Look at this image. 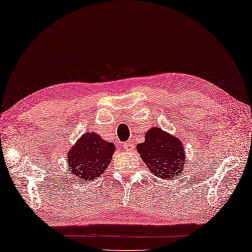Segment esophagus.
<instances>
[{"label": "esophagus", "instance_id": "1", "mask_svg": "<svg viewBox=\"0 0 252 252\" xmlns=\"http://www.w3.org/2000/svg\"><path fill=\"white\" fill-rule=\"evenodd\" d=\"M124 148H125L126 151H128V152H129V151H132V150H133V144H132L130 141H127V142L124 144Z\"/></svg>", "mask_w": 252, "mask_h": 252}]
</instances>
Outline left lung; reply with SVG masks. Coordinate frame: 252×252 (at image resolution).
Segmentation results:
<instances>
[{
    "label": "left lung",
    "mask_w": 252,
    "mask_h": 252,
    "mask_svg": "<svg viewBox=\"0 0 252 252\" xmlns=\"http://www.w3.org/2000/svg\"><path fill=\"white\" fill-rule=\"evenodd\" d=\"M137 151L156 177L169 180L183 171V165L186 164L183 144L159 127L147 131L144 142L137 144Z\"/></svg>",
    "instance_id": "left-lung-1"
}]
</instances>
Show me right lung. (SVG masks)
Instances as JSON below:
<instances>
[{"instance_id": "obj_1", "label": "right lung", "mask_w": 252, "mask_h": 252, "mask_svg": "<svg viewBox=\"0 0 252 252\" xmlns=\"http://www.w3.org/2000/svg\"><path fill=\"white\" fill-rule=\"evenodd\" d=\"M114 143L104 141L94 132H87L76 141L66 155L70 171L79 180L91 181L101 176L111 163Z\"/></svg>"}]
</instances>
